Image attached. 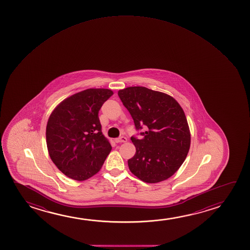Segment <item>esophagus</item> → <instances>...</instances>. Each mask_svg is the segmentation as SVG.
<instances>
[{"label":"esophagus","mask_w":250,"mask_h":250,"mask_svg":"<svg viewBox=\"0 0 250 250\" xmlns=\"http://www.w3.org/2000/svg\"><path fill=\"white\" fill-rule=\"evenodd\" d=\"M115 142L116 143H125L127 142V138L125 137H118V138H115Z\"/></svg>","instance_id":"34e87169"}]
</instances>
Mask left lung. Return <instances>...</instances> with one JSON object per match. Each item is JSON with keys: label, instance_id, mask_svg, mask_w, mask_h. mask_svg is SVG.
Instances as JSON below:
<instances>
[{"label": "left lung", "instance_id": "obj_1", "mask_svg": "<svg viewBox=\"0 0 250 250\" xmlns=\"http://www.w3.org/2000/svg\"><path fill=\"white\" fill-rule=\"evenodd\" d=\"M143 138L130 137L136 154L128 161L130 171L142 181L155 184L171 177L186 159L190 132L185 112L167 94L142 86L118 92Z\"/></svg>", "mask_w": 250, "mask_h": 250}]
</instances>
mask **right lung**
<instances>
[{"label": "right lung", "instance_id": "right-lung-1", "mask_svg": "<svg viewBox=\"0 0 250 250\" xmlns=\"http://www.w3.org/2000/svg\"><path fill=\"white\" fill-rule=\"evenodd\" d=\"M111 89H88L62 101L48 118V154L68 178L83 181L96 174L112 149L104 137L99 113Z\"/></svg>", "mask_w": 250, "mask_h": 250}]
</instances>
